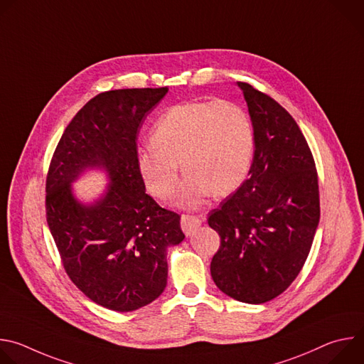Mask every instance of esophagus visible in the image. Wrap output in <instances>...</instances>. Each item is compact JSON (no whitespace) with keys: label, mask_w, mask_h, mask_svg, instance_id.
Instances as JSON below:
<instances>
[{"label":"esophagus","mask_w":364,"mask_h":364,"mask_svg":"<svg viewBox=\"0 0 364 364\" xmlns=\"http://www.w3.org/2000/svg\"><path fill=\"white\" fill-rule=\"evenodd\" d=\"M201 219L197 216H188V215H183L181 216V229L184 232L186 236H191L194 233V230L201 225Z\"/></svg>","instance_id":"34e87169"}]
</instances>
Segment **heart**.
<instances>
[{
	"label": "heart",
	"mask_w": 364,
	"mask_h": 364,
	"mask_svg": "<svg viewBox=\"0 0 364 364\" xmlns=\"http://www.w3.org/2000/svg\"><path fill=\"white\" fill-rule=\"evenodd\" d=\"M253 148V127L243 108L228 100H196L174 105L157 119L136 164L146 190L164 201L176 194L181 164L187 176L177 205L197 210L212 193L229 196L245 181Z\"/></svg>",
	"instance_id": "b5f03b06"
}]
</instances>
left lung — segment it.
<instances>
[{"instance_id": "obj_1", "label": "left lung", "mask_w": 364, "mask_h": 364, "mask_svg": "<svg viewBox=\"0 0 364 364\" xmlns=\"http://www.w3.org/2000/svg\"><path fill=\"white\" fill-rule=\"evenodd\" d=\"M236 85L253 127V160L249 178L209 215L220 236L210 272L230 298L264 304L282 294L306 261L320 222L318 178L294 118L249 83Z\"/></svg>"}]
</instances>
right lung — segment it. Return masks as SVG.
Wrapping results in <instances>:
<instances>
[{
  "label": "right lung",
  "instance_id": "right-lung-1",
  "mask_svg": "<svg viewBox=\"0 0 364 364\" xmlns=\"http://www.w3.org/2000/svg\"><path fill=\"white\" fill-rule=\"evenodd\" d=\"M168 87L118 89L90 99L65 129L46 181V215L72 282L93 302L128 313L167 287V250L183 242L180 216L145 193L136 136ZM105 172L99 198L79 200L71 184Z\"/></svg>",
  "mask_w": 364,
  "mask_h": 364
}]
</instances>
